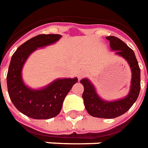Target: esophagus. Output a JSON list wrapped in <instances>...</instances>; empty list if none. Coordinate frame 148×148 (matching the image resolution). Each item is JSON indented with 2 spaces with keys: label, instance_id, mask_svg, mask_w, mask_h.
Here are the masks:
<instances>
[{
  "label": "esophagus",
  "instance_id": "1",
  "mask_svg": "<svg viewBox=\"0 0 148 148\" xmlns=\"http://www.w3.org/2000/svg\"><path fill=\"white\" fill-rule=\"evenodd\" d=\"M84 75H85V73H84V72H82V71H80V72H79V73H78V78H79V79H81L83 77Z\"/></svg>",
  "mask_w": 148,
  "mask_h": 148
}]
</instances>
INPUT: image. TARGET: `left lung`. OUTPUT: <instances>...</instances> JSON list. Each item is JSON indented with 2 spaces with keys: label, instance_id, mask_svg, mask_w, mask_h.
Wrapping results in <instances>:
<instances>
[{
  "label": "left lung",
  "instance_id": "8db88e82",
  "mask_svg": "<svg viewBox=\"0 0 148 148\" xmlns=\"http://www.w3.org/2000/svg\"><path fill=\"white\" fill-rule=\"evenodd\" d=\"M112 50L123 57L129 64L132 70V81L129 93L124 99L116 101H106L97 94L92 82L88 79L80 81L84 86L82 99L86 109L90 115L101 119H114L125 114L138 99L140 89V70L135 54L125 42L116 36H106Z\"/></svg>",
  "mask_w": 148,
  "mask_h": 148
}]
</instances>
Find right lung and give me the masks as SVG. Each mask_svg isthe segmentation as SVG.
Wrapping results in <instances>:
<instances>
[{
	"instance_id": "obj_1",
	"label": "right lung",
	"mask_w": 148,
	"mask_h": 148,
	"mask_svg": "<svg viewBox=\"0 0 148 148\" xmlns=\"http://www.w3.org/2000/svg\"><path fill=\"white\" fill-rule=\"evenodd\" d=\"M62 37L60 34H40L17 48L10 60L7 75L8 94L16 109L34 119H49L60 114L64 99L74 84V79H58L40 89H32L24 84L22 69L29 56L35 50L51 45Z\"/></svg>"
}]
</instances>
